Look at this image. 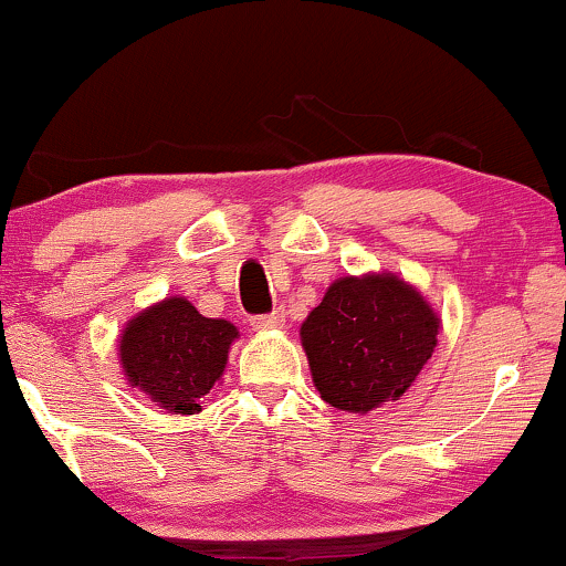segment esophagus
<instances>
[{"mask_svg": "<svg viewBox=\"0 0 566 566\" xmlns=\"http://www.w3.org/2000/svg\"><path fill=\"white\" fill-rule=\"evenodd\" d=\"M283 323H285L283 312H270V315H256V317L249 319L251 331H256V333L277 331V327H283Z\"/></svg>", "mask_w": 566, "mask_h": 566, "instance_id": "34e87169", "label": "esophagus"}]
</instances>
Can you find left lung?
<instances>
[{"label": "left lung", "instance_id": "8db88e82", "mask_svg": "<svg viewBox=\"0 0 566 566\" xmlns=\"http://www.w3.org/2000/svg\"><path fill=\"white\" fill-rule=\"evenodd\" d=\"M441 317L394 272L338 277L302 323L323 401L367 415L407 394L438 344Z\"/></svg>", "mask_w": 566, "mask_h": 566}]
</instances>
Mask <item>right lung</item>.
<instances>
[{
	"mask_svg": "<svg viewBox=\"0 0 566 566\" xmlns=\"http://www.w3.org/2000/svg\"><path fill=\"white\" fill-rule=\"evenodd\" d=\"M235 338L233 323L199 315L188 298L170 296L128 319L117 346L125 380L146 399L176 415H199Z\"/></svg>",
	"mask_w": 566,
	"mask_h": 566,
	"instance_id": "1",
	"label": "right lung"
}]
</instances>
